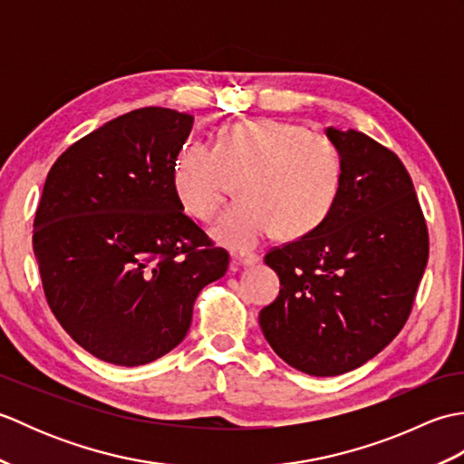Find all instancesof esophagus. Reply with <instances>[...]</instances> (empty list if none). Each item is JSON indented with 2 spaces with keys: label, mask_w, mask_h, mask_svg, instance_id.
I'll return each instance as SVG.
<instances>
[{
  "label": "esophagus",
  "mask_w": 464,
  "mask_h": 464,
  "mask_svg": "<svg viewBox=\"0 0 464 464\" xmlns=\"http://www.w3.org/2000/svg\"><path fill=\"white\" fill-rule=\"evenodd\" d=\"M233 263L239 265V267H253V265L259 263V257H257V255L239 253V255H233Z\"/></svg>",
  "instance_id": "1"
}]
</instances>
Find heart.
<instances>
[{
    "label": "heart",
    "instance_id": "obj_1",
    "mask_svg": "<svg viewBox=\"0 0 464 464\" xmlns=\"http://www.w3.org/2000/svg\"><path fill=\"white\" fill-rule=\"evenodd\" d=\"M341 173V153L327 137L261 120L229 127L217 147L203 140L185 143L171 183L183 209L209 221L223 205L227 175H243V201L227 209L211 233L225 247L251 251L279 229L285 237L317 229L337 201Z\"/></svg>",
    "mask_w": 464,
    "mask_h": 464
}]
</instances>
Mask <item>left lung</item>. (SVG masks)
<instances>
[{"label":"left lung","mask_w":464,"mask_h":464,"mask_svg":"<svg viewBox=\"0 0 464 464\" xmlns=\"http://www.w3.org/2000/svg\"><path fill=\"white\" fill-rule=\"evenodd\" d=\"M343 161L337 201L317 229L265 255L281 291L259 313L293 369L334 377L397 337L429 259V233L399 157L354 130H324Z\"/></svg>","instance_id":"left-lung-1"}]
</instances>
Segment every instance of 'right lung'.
Segmentation results:
<instances>
[{
  "instance_id": "1",
  "label": "right lung",
  "mask_w": 464,
  "mask_h": 464,
  "mask_svg": "<svg viewBox=\"0 0 464 464\" xmlns=\"http://www.w3.org/2000/svg\"><path fill=\"white\" fill-rule=\"evenodd\" d=\"M193 115L141 107L73 143L47 173L34 253L49 307L93 357L140 367L189 331L229 255L183 213L171 169Z\"/></svg>"
}]
</instances>
